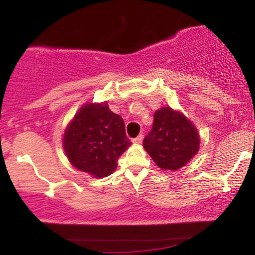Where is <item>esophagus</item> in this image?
<instances>
[{"label":"esophagus","instance_id":"1","mask_svg":"<svg viewBox=\"0 0 255 255\" xmlns=\"http://www.w3.org/2000/svg\"><path fill=\"white\" fill-rule=\"evenodd\" d=\"M142 134H140V135H137L136 137H134L133 140H131V141L134 142V144H141V141H142Z\"/></svg>","mask_w":255,"mask_h":255}]
</instances>
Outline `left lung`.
I'll use <instances>...</instances> for the list:
<instances>
[{"label":"left lung","instance_id":"1","mask_svg":"<svg viewBox=\"0 0 255 255\" xmlns=\"http://www.w3.org/2000/svg\"><path fill=\"white\" fill-rule=\"evenodd\" d=\"M142 145L159 168L177 170L197 153L200 140L182 114L166 107L154 113L153 126Z\"/></svg>","mask_w":255,"mask_h":255}]
</instances>
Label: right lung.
Wrapping results in <instances>:
<instances>
[{
  "mask_svg": "<svg viewBox=\"0 0 255 255\" xmlns=\"http://www.w3.org/2000/svg\"><path fill=\"white\" fill-rule=\"evenodd\" d=\"M130 144L124 119L107 103L84 105L63 137L64 152L72 164L95 177L115 171L119 158Z\"/></svg>",
  "mask_w": 255,
  "mask_h": 255,
  "instance_id": "right-lung-1",
  "label": "right lung"
}]
</instances>
